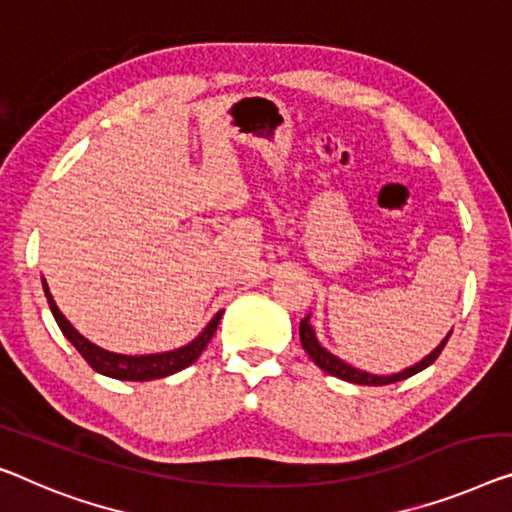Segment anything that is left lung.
<instances>
[{
	"mask_svg": "<svg viewBox=\"0 0 512 512\" xmlns=\"http://www.w3.org/2000/svg\"><path fill=\"white\" fill-rule=\"evenodd\" d=\"M299 335H301V345H303V349H305V352H308V356L312 358V361H315V363L319 365V368H322L324 372H329V375H333V377L345 379V381H352V384H361V386H386V384H395V381H402V379L414 377L416 372L425 370L427 365H432L434 361H437L439 354L444 352L448 338H451V333H448L446 338H444V342H441V345H439L437 349H434V352H432L430 356H425L421 363H416L414 368H407V370H402V372H398V375H391V377H377V375H370V372L356 370V368H352V365H347L345 361H340L338 356H333L331 352H326V349L317 342L315 331H312V326L308 324V317L301 319Z\"/></svg>",
	"mask_w": 512,
	"mask_h": 512,
	"instance_id": "left-lung-1",
	"label": "left lung"
}]
</instances>
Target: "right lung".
Masks as SVG:
<instances>
[{
  "label": "right lung",
  "mask_w": 512,
  "mask_h": 512,
  "mask_svg": "<svg viewBox=\"0 0 512 512\" xmlns=\"http://www.w3.org/2000/svg\"><path fill=\"white\" fill-rule=\"evenodd\" d=\"M43 289H45V296H48L52 315H55L59 329L66 335L68 342L78 349L82 358H85V361L96 372H101V375L112 377V379H121V381H151V379H160V377H170V375H174V372L188 368L190 363H195L197 358H200L204 347L209 345V340L213 338V333H216V329H218L220 317H223V312H218V315L207 324V329L197 335L190 345L174 349V352L147 354V356H124V354L105 352V349L96 347L94 342L82 338V335L73 329L71 322H68V319L59 312L57 303L52 301V294L45 282H43Z\"/></svg>",
  "instance_id": "1"
}]
</instances>
